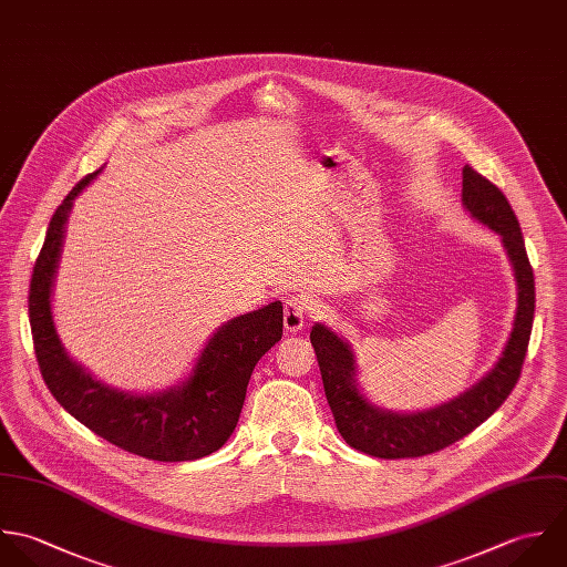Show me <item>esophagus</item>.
<instances>
[{
    "label": "esophagus",
    "mask_w": 567,
    "mask_h": 567,
    "mask_svg": "<svg viewBox=\"0 0 567 567\" xmlns=\"http://www.w3.org/2000/svg\"><path fill=\"white\" fill-rule=\"evenodd\" d=\"M313 313H316L313 302H309V300H305V298H300V296H291V298L285 302V313H282L285 329H287L289 333H298V331L305 327L307 318H313Z\"/></svg>",
    "instance_id": "1"
}]
</instances>
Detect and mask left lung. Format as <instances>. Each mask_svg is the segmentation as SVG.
Segmentation results:
<instances>
[{
    "label": "left lung",
    "mask_w": 567,
    "mask_h": 567,
    "mask_svg": "<svg viewBox=\"0 0 567 567\" xmlns=\"http://www.w3.org/2000/svg\"><path fill=\"white\" fill-rule=\"evenodd\" d=\"M462 204L484 226L495 229L515 267L519 305L508 343L493 365L471 390L445 405L416 414H396L370 405L354 385V359L348 343L324 324L311 329L327 401L343 441L374 457H421L441 452L482 425L513 392L526 359L535 318V276L526 254L519 221L504 193L473 171L462 168Z\"/></svg>",
    "instance_id": "obj_1"
}]
</instances>
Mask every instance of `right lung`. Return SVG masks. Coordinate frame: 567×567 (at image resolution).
I'll list each match as a JSON object with an SVG mask.
<instances>
[{
    "label": "right lung",
    "mask_w": 567,
    "mask_h": 567,
    "mask_svg": "<svg viewBox=\"0 0 567 567\" xmlns=\"http://www.w3.org/2000/svg\"><path fill=\"white\" fill-rule=\"evenodd\" d=\"M96 175L99 171L81 179L54 210L32 269L28 313L43 381L79 423L124 452L157 462L210 455L226 445L238 423L254 365L282 338V302L224 324L204 348L190 379L175 390L135 396L96 381L68 357L50 311L68 213Z\"/></svg>",
    "instance_id": "add662e5"
}]
</instances>
